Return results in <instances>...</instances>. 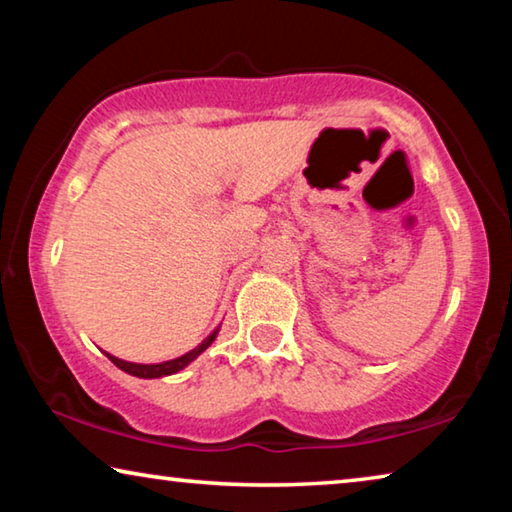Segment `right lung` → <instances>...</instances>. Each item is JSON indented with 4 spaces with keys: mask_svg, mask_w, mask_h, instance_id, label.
I'll list each match as a JSON object with an SVG mask.
<instances>
[{
    "mask_svg": "<svg viewBox=\"0 0 512 512\" xmlns=\"http://www.w3.org/2000/svg\"><path fill=\"white\" fill-rule=\"evenodd\" d=\"M216 335H218V330H214L212 335H209L205 342H202L200 346H196L193 348V351H189V353H184L182 358H175V360H168V362H159V364H136V362H125V360H118V358H113V355H109L107 353V358L116 364L118 369H123V371H127V373H132V376H139V378H161V376H170V373H177V371H182L186 364L189 362H193L198 358V355L205 351V348L214 342L216 339Z\"/></svg>",
    "mask_w": 512,
    "mask_h": 512,
    "instance_id": "right-lung-1",
    "label": "right lung"
}]
</instances>
